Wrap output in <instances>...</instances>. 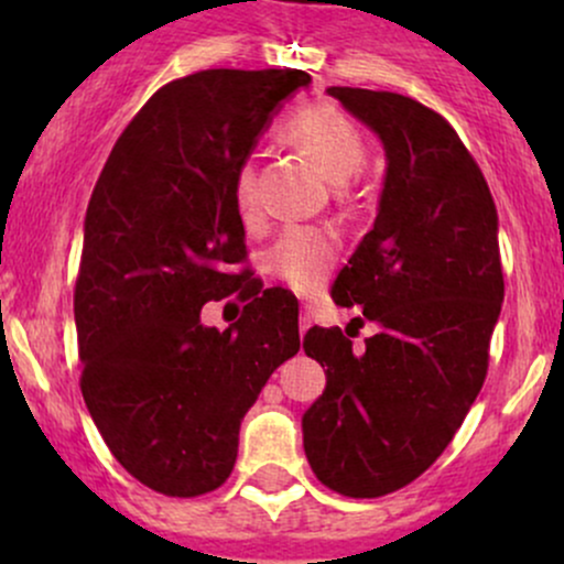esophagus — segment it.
Returning <instances> with one entry per match:
<instances>
[{
	"mask_svg": "<svg viewBox=\"0 0 564 564\" xmlns=\"http://www.w3.org/2000/svg\"><path fill=\"white\" fill-rule=\"evenodd\" d=\"M310 326H313V318H310V313H307V310H302V315H300V334L307 332Z\"/></svg>",
	"mask_w": 564,
	"mask_h": 564,
	"instance_id": "obj_1",
	"label": "esophagus"
}]
</instances>
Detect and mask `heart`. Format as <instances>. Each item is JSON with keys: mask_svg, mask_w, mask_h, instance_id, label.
Masks as SVG:
<instances>
[{"mask_svg": "<svg viewBox=\"0 0 564 564\" xmlns=\"http://www.w3.org/2000/svg\"><path fill=\"white\" fill-rule=\"evenodd\" d=\"M283 134L296 151L313 159L332 183H347L366 164L368 148L360 129L328 102L307 106L291 116ZM236 204L246 223H257L262 217L254 161H243L238 166ZM336 257H339V241L334 230L318 225H294L270 249L268 264L273 275L294 291L313 294L332 275Z\"/></svg>", "mask_w": 564, "mask_h": 564, "instance_id": "obj_1", "label": "heart"}]
</instances>
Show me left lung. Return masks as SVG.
I'll return each instance as SVG.
<instances>
[{
	"label": "left lung",
	"instance_id": "1",
	"mask_svg": "<svg viewBox=\"0 0 564 564\" xmlns=\"http://www.w3.org/2000/svg\"><path fill=\"white\" fill-rule=\"evenodd\" d=\"M328 95L384 142L373 230L332 286L379 332L364 352L339 328L304 334L307 358L326 366V390L302 416L304 453L326 488L379 498L437 462L482 390L503 302L498 215L443 116L398 93Z\"/></svg>",
	"mask_w": 564,
	"mask_h": 564
}]
</instances>
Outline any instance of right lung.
Instances as JSON below:
<instances>
[{
  "mask_svg": "<svg viewBox=\"0 0 564 564\" xmlns=\"http://www.w3.org/2000/svg\"><path fill=\"white\" fill-rule=\"evenodd\" d=\"M296 68H209L161 87L116 140L89 198L74 291L82 394L116 462L164 496L230 477L241 419L300 349V302L246 262L236 172ZM236 293L217 333L199 307Z\"/></svg>",
  "mask_w": 564,
  "mask_h": 564,
  "instance_id": "right-lung-1",
  "label": "right lung"
}]
</instances>
